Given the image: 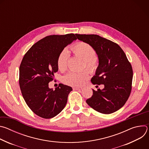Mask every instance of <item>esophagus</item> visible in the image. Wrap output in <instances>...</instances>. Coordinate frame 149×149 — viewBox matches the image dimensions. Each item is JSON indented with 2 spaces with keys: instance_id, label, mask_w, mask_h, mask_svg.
<instances>
[{
  "instance_id": "34e87169",
  "label": "esophagus",
  "mask_w": 149,
  "mask_h": 149,
  "mask_svg": "<svg viewBox=\"0 0 149 149\" xmlns=\"http://www.w3.org/2000/svg\"><path fill=\"white\" fill-rule=\"evenodd\" d=\"M72 89L73 90H75V91H81L82 90V88H78V87H73Z\"/></svg>"
}]
</instances>
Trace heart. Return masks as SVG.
<instances>
[{
    "label": "heart",
    "instance_id": "heart-1",
    "mask_svg": "<svg viewBox=\"0 0 149 149\" xmlns=\"http://www.w3.org/2000/svg\"><path fill=\"white\" fill-rule=\"evenodd\" d=\"M74 54L80 57L85 63V67L91 72L94 71L97 68V62L95 59L96 52L94 49L89 44L81 42L72 47ZM68 51L63 50L59 55L57 59V66L59 71L64 72L67 69L69 59ZM89 78L87 71L80 72H70L63 77V82L72 87L81 86Z\"/></svg>",
    "mask_w": 149,
    "mask_h": 149
}]
</instances>
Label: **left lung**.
I'll use <instances>...</instances> for the list:
<instances>
[{"label": "left lung", "mask_w": 149, "mask_h": 149, "mask_svg": "<svg viewBox=\"0 0 149 149\" xmlns=\"http://www.w3.org/2000/svg\"><path fill=\"white\" fill-rule=\"evenodd\" d=\"M75 35L95 51L98 66L91 82L104 86L102 90L93 89V94L87 103L102 114L116 112L125 104L131 93L133 73L130 63L121 47L111 40L94 34Z\"/></svg>", "instance_id": "1"}]
</instances>
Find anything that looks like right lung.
Returning <instances> with one entry per match:
<instances>
[{
	"instance_id": "add662e5",
	"label": "right lung",
	"mask_w": 149,
	"mask_h": 149,
	"mask_svg": "<svg viewBox=\"0 0 149 149\" xmlns=\"http://www.w3.org/2000/svg\"><path fill=\"white\" fill-rule=\"evenodd\" d=\"M77 38L74 33L49 35L40 39L24 55L19 67V86L31 110L44 118L58 115L65 107L72 88L59 84L55 90L49 88L58 70L57 59L65 47Z\"/></svg>"
}]
</instances>
